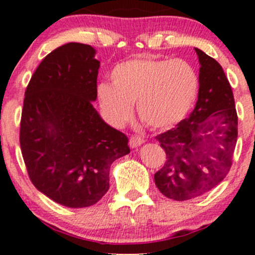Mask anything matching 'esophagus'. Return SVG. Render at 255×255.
<instances>
[{"label": "esophagus", "mask_w": 255, "mask_h": 255, "mask_svg": "<svg viewBox=\"0 0 255 255\" xmlns=\"http://www.w3.org/2000/svg\"><path fill=\"white\" fill-rule=\"evenodd\" d=\"M144 141H145V140L142 139L141 136L131 135L130 139H129V145H130L131 148H135V147H139L140 145L144 144Z\"/></svg>", "instance_id": "1"}]
</instances>
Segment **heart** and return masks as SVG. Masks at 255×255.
I'll list each match as a JSON object with an SVG mask.
<instances>
[{"instance_id": "1", "label": "heart", "mask_w": 255, "mask_h": 255, "mask_svg": "<svg viewBox=\"0 0 255 255\" xmlns=\"http://www.w3.org/2000/svg\"><path fill=\"white\" fill-rule=\"evenodd\" d=\"M199 75L182 58H131L111 72V84L98 85L97 96L105 119L122 127L133 116L152 129H168L186 118L197 101Z\"/></svg>"}]
</instances>
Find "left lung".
<instances>
[{"label": "left lung", "instance_id": "left-lung-1", "mask_svg": "<svg viewBox=\"0 0 255 255\" xmlns=\"http://www.w3.org/2000/svg\"><path fill=\"white\" fill-rule=\"evenodd\" d=\"M199 58L198 101L187 119L156 136L166 160L154 174L163 195L183 201L211 191L230 170L238 140L233 91L215 58L195 48Z\"/></svg>", "mask_w": 255, "mask_h": 255}]
</instances>
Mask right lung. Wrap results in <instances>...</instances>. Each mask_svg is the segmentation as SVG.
<instances>
[{
    "label": "right lung",
    "instance_id": "right-lung-1",
    "mask_svg": "<svg viewBox=\"0 0 255 255\" xmlns=\"http://www.w3.org/2000/svg\"><path fill=\"white\" fill-rule=\"evenodd\" d=\"M91 45L68 43L51 51L25 92L20 146L39 192L72 209L98 203L109 189L114 160L130 152L128 137L95 109L101 62Z\"/></svg>",
    "mask_w": 255,
    "mask_h": 255
}]
</instances>
